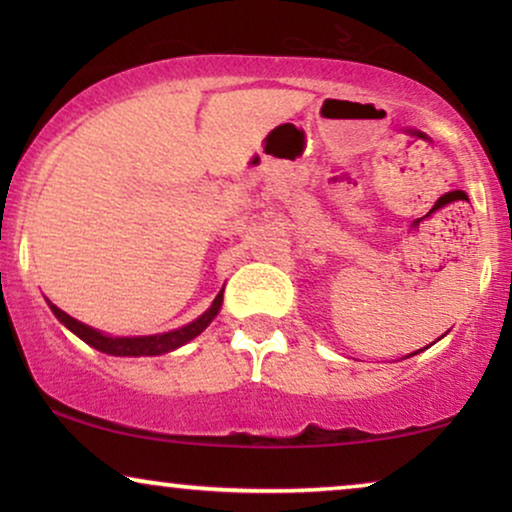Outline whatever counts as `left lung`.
<instances>
[{
	"label": "left lung",
	"mask_w": 512,
	"mask_h": 512,
	"mask_svg": "<svg viewBox=\"0 0 512 512\" xmlns=\"http://www.w3.org/2000/svg\"><path fill=\"white\" fill-rule=\"evenodd\" d=\"M419 352H422V349H419ZM412 354H417V352H412ZM412 354H410V356H412Z\"/></svg>",
	"instance_id": "left-lung-1"
}]
</instances>
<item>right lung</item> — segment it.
Returning a JSON list of instances; mask_svg holds the SVG:
<instances>
[{
  "mask_svg": "<svg viewBox=\"0 0 512 512\" xmlns=\"http://www.w3.org/2000/svg\"><path fill=\"white\" fill-rule=\"evenodd\" d=\"M221 303H223V289L219 291V296L214 298L212 307H209L202 317L191 321V324L181 326V328H177V331H170L163 335H142V338H114V335H104L100 331H95V328L81 324V321H76L74 317H69L67 312H62L58 305L51 303V300H48V307H51V312L58 317L60 324H65L69 331H72L74 335H79L86 345L95 347L97 352H104L111 356H158V354H167V352H172V349L186 345L188 340H193L195 335H200L202 331H205V328L209 326V321L219 314Z\"/></svg>",
  "mask_w": 512,
  "mask_h": 512,
  "instance_id": "add662e5",
  "label": "right lung"
}]
</instances>
